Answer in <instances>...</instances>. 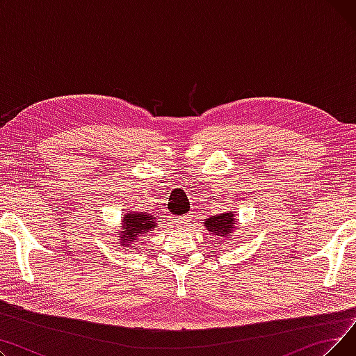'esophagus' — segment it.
Instances as JSON below:
<instances>
[{"label": "esophagus", "instance_id": "esophagus-1", "mask_svg": "<svg viewBox=\"0 0 356 356\" xmlns=\"http://www.w3.org/2000/svg\"><path fill=\"white\" fill-rule=\"evenodd\" d=\"M180 227H189L188 223L191 222V215H184V216H179L176 220Z\"/></svg>", "mask_w": 356, "mask_h": 356}]
</instances>
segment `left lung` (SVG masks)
Segmentation results:
<instances>
[{
	"instance_id": "obj_1",
	"label": "left lung",
	"mask_w": 356,
	"mask_h": 356,
	"mask_svg": "<svg viewBox=\"0 0 356 356\" xmlns=\"http://www.w3.org/2000/svg\"><path fill=\"white\" fill-rule=\"evenodd\" d=\"M234 223H235V215L232 212H225L220 215L211 216L209 219L204 220V228L207 231L212 232L216 236H228L234 231Z\"/></svg>"
}]
</instances>
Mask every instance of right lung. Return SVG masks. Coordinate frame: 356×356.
Returning a JSON list of instances; mask_svg holds the SVG:
<instances>
[{
	"instance_id": "add662e5",
	"label": "right lung",
	"mask_w": 356,
	"mask_h": 356,
	"mask_svg": "<svg viewBox=\"0 0 356 356\" xmlns=\"http://www.w3.org/2000/svg\"><path fill=\"white\" fill-rule=\"evenodd\" d=\"M156 216L147 212H128L122 218V231H120L121 245L137 244L141 235L154 229Z\"/></svg>"
}]
</instances>
